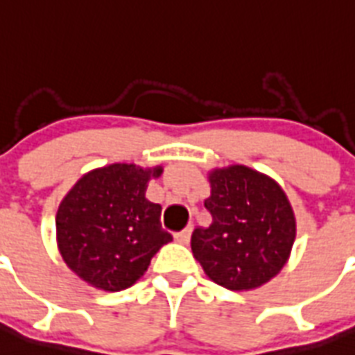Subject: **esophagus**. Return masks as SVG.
Listing matches in <instances>:
<instances>
[{
	"label": "esophagus",
	"mask_w": 355,
	"mask_h": 355,
	"mask_svg": "<svg viewBox=\"0 0 355 355\" xmlns=\"http://www.w3.org/2000/svg\"><path fill=\"white\" fill-rule=\"evenodd\" d=\"M191 239V227H187V229H184L182 232L175 234V241L180 243V245H187Z\"/></svg>",
	"instance_id": "1"
}]
</instances>
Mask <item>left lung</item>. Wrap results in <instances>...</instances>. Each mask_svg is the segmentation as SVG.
I'll list each match as a JSON object with an SVG mask.
<instances>
[{"mask_svg": "<svg viewBox=\"0 0 355 355\" xmlns=\"http://www.w3.org/2000/svg\"><path fill=\"white\" fill-rule=\"evenodd\" d=\"M205 209L212 223L195 229L191 250L205 275L230 291L266 284L288 263L297 220L284 189L243 164L209 171Z\"/></svg>", "mask_w": 355, "mask_h": 355, "instance_id": "1", "label": "left lung"}]
</instances>
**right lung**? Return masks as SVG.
I'll list each match as a JSON object with an SVG mask.
<instances>
[{"mask_svg": "<svg viewBox=\"0 0 355 355\" xmlns=\"http://www.w3.org/2000/svg\"><path fill=\"white\" fill-rule=\"evenodd\" d=\"M162 166H103L71 187L57 211V246L64 263L89 286L121 291L134 286L153 255L173 241L162 230L160 205L146 200Z\"/></svg>", "mask_w": 355, "mask_h": 355, "instance_id": "add662e5", "label": "right lung"}]
</instances>
